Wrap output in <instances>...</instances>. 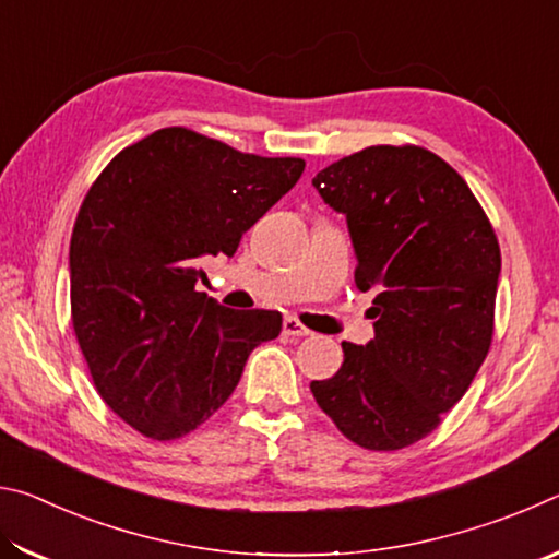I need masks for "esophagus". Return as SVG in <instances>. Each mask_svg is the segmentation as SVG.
<instances>
[{
  "label": "esophagus",
  "mask_w": 559,
  "mask_h": 559,
  "mask_svg": "<svg viewBox=\"0 0 559 559\" xmlns=\"http://www.w3.org/2000/svg\"><path fill=\"white\" fill-rule=\"evenodd\" d=\"M283 335H288L293 340H300V337H308L313 333H310V330L302 323H298L296 318H286V320H283Z\"/></svg>",
  "instance_id": "obj_1"
}]
</instances>
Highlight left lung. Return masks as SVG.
<instances>
[{"instance_id": "1", "label": "left lung", "mask_w": 559, "mask_h": 559, "mask_svg": "<svg viewBox=\"0 0 559 559\" xmlns=\"http://www.w3.org/2000/svg\"><path fill=\"white\" fill-rule=\"evenodd\" d=\"M345 214L374 340L310 392L357 447L396 451L441 424L493 340L500 246L456 169L416 145H374L313 177Z\"/></svg>"}]
</instances>
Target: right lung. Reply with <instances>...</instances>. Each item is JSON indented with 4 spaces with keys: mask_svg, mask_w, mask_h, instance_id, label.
Returning a JSON list of instances; mask_svg holds the SVG:
<instances>
[{
    "mask_svg": "<svg viewBox=\"0 0 559 559\" xmlns=\"http://www.w3.org/2000/svg\"><path fill=\"white\" fill-rule=\"evenodd\" d=\"M300 157H261L163 128L110 159L71 234V320L93 384L147 439L194 431L229 400L278 310H231L194 286L200 263L298 182Z\"/></svg>",
    "mask_w": 559,
    "mask_h": 559,
    "instance_id": "right-lung-1",
    "label": "right lung"
}]
</instances>
